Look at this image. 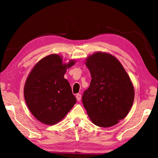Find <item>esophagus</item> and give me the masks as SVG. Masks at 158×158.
Instances as JSON below:
<instances>
[{
	"label": "esophagus",
	"instance_id": "1",
	"mask_svg": "<svg viewBox=\"0 0 158 158\" xmlns=\"http://www.w3.org/2000/svg\"><path fill=\"white\" fill-rule=\"evenodd\" d=\"M76 98H77V100L80 101V100H81V95L79 94V93H77V94L76 95Z\"/></svg>",
	"mask_w": 158,
	"mask_h": 158
}]
</instances>
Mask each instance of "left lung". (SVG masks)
Here are the masks:
<instances>
[{"instance_id":"obj_1","label":"left lung","mask_w":158,"mask_h":158,"mask_svg":"<svg viewBox=\"0 0 158 158\" xmlns=\"http://www.w3.org/2000/svg\"><path fill=\"white\" fill-rule=\"evenodd\" d=\"M92 79L82 102L90 120L99 127L117 124L129 113L135 90L130 78L116 58L97 52L86 58Z\"/></svg>"}]
</instances>
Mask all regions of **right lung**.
Instances as JSON below:
<instances>
[{
	"label": "right lung",
	"mask_w": 158,
	"mask_h": 158,
	"mask_svg": "<svg viewBox=\"0 0 158 158\" xmlns=\"http://www.w3.org/2000/svg\"><path fill=\"white\" fill-rule=\"evenodd\" d=\"M75 61L63 63L59 55L41 59L29 74L24 85V98L34 117L46 125L60 121L77 102L70 85L64 78L67 68Z\"/></svg>",
	"instance_id": "1"
}]
</instances>
